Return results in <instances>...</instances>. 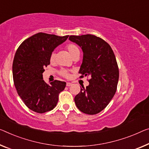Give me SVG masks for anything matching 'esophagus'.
<instances>
[{"label":"esophagus","instance_id":"esophagus-1","mask_svg":"<svg viewBox=\"0 0 149 149\" xmlns=\"http://www.w3.org/2000/svg\"><path fill=\"white\" fill-rule=\"evenodd\" d=\"M72 85V83L70 82H67V86H70Z\"/></svg>","mask_w":149,"mask_h":149}]
</instances>
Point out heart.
<instances>
[{
	"label": "heart",
	"mask_w": 149,
	"mask_h": 149,
	"mask_svg": "<svg viewBox=\"0 0 149 149\" xmlns=\"http://www.w3.org/2000/svg\"><path fill=\"white\" fill-rule=\"evenodd\" d=\"M66 49H67L68 52H69L70 56L72 58H74L77 54H80V50L79 47L76 45L74 44V43H69V44H68L66 46ZM54 61H55V53L52 52L51 55H50V62L51 63H54ZM60 74L64 77H68L69 72H68L67 70L62 69L60 71Z\"/></svg>",
	"instance_id": "obj_1"
}]
</instances>
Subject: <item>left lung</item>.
<instances>
[{
  "label": "left lung",
  "instance_id": "8db88e82",
  "mask_svg": "<svg viewBox=\"0 0 149 149\" xmlns=\"http://www.w3.org/2000/svg\"><path fill=\"white\" fill-rule=\"evenodd\" d=\"M68 39L83 52L80 77H91L88 86H82L75 96V104L83 113L96 114L106 108L116 93L119 71L115 55L106 41L95 35L70 36Z\"/></svg>",
  "mask_w": 149,
  "mask_h": 149
}]
</instances>
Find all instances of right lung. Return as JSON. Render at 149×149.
Masks as SVG:
<instances>
[{
    "instance_id": "1",
    "label": "right lung",
    "mask_w": 149,
    "mask_h": 149,
    "mask_svg": "<svg viewBox=\"0 0 149 149\" xmlns=\"http://www.w3.org/2000/svg\"><path fill=\"white\" fill-rule=\"evenodd\" d=\"M68 37L38 33L24 40L16 52L13 63L14 84L25 105L36 113L53 109L59 93L65 88V82L56 80L48 84L42 73L50 65L52 51Z\"/></svg>"
}]
</instances>
